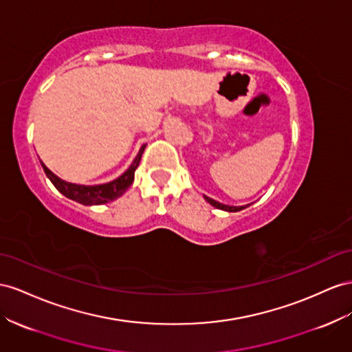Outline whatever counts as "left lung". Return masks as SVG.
Listing matches in <instances>:
<instances>
[{"mask_svg": "<svg viewBox=\"0 0 352 352\" xmlns=\"http://www.w3.org/2000/svg\"><path fill=\"white\" fill-rule=\"evenodd\" d=\"M204 199L208 203V204H212L213 207H216V208H219V210H225V212H240V210H243V208H245V207H249V206H226V204H222V203H219V201H216V199H213V198H210V197H206L204 195Z\"/></svg>", "mask_w": 352, "mask_h": 352, "instance_id": "left-lung-1", "label": "left lung"}]
</instances>
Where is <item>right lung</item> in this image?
<instances>
[{
	"label": "right lung",
	"instance_id": "obj_1",
	"mask_svg": "<svg viewBox=\"0 0 352 352\" xmlns=\"http://www.w3.org/2000/svg\"><path fill=\"white\" fill-rule=\"evenodd\" d=\"M145 148L146 145L140 146L136 158L133 160V163L124 173L118 176L117 179L111 180L108 184H100V185H77V184L66 182V180L56 176L50 168H47V166L43 163V161H41V166L44 168V173L47 175V177L50 179V182L66 198L74 199V201L84 206H99V204L113 201V199H117L127 191L129 186L133 184V180H135V172L140 163V158H142V154H144Z\"/></svg>",
	"mask_w": 352,
	"mask_h": 352
}]
</instances>
